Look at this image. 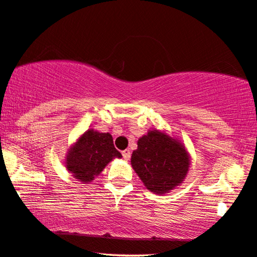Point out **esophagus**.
I'll return each mask as SVG.
<instances>
[{
    "label": "esophagus",
    "mask_w": 257,
    "mask_h": 257,
    "mask_svg": "<svg viewBox=\"0 0 257 257\" xmlns=\"http://www.w3.org/2000/svg\"><path fill=\"white\" fill-rule=\"evenodd\" d=\"M122 156H123L124 160H129L130 159V151L129 150H124L122 152Z\"/></svg>",
    "instance_id": "obj_1"
}]
</instances>
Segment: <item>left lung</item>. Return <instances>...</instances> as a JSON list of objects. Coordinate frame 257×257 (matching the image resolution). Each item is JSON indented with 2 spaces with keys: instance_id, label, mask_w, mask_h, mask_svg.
Listing matches in <instances>:
<instances>
[{
  "instance_id": "1",
  "label": "left lung",
  "mask_w": 257,
  "mask_h": 257,
  "mask_svg": "<svg viewBox=\"0 0 257 257\" xmlns=\"http://www.w3.org/2000/svg\"><path fill=\"white\" fill-rule=\"evenodd\" d=\"M132 166L145 188L165 195L185 181L190 167V156L177 137L158 129L149 130L137 141Z\"/></svg>"
}]
</instances>
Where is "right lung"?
<instances>
[{"instance_id":"obj_1","label":"right lung","mask_w":257,"mask_h":257,"mask_svg":"<svg viewBox=\"0 0 257 257\" xmlns=\"http://www.w3.org/2000/svg\"><path fill=\"white\" fill-rule=\"evenodd\" d=\"M64 158V166L72 177L82 183H90L107 164L122 158V155L114 148L109 133L87 129L71 144Z\"/></svg>"}]
</instances>
